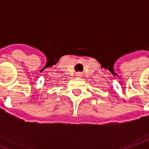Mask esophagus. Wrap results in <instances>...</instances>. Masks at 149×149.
<instances>
[{
	"label": "esophagus",
	"mask_w": 149,
	"mask_h": 149,
	"mask_svg": "<svg viewBox=\"0 0 149 149\" xmlns=\"http://www.w3.org/2000/svg\"><path fill=\"white\" fill-rule=\"evenodd\" d=\"M75 76H76V77H78V78H80L81 76H82V74H81L80 72H79V73H76V74H75Z\"/></svg>",
	"instance_id": "1"
}]
</instances>
